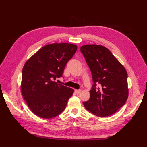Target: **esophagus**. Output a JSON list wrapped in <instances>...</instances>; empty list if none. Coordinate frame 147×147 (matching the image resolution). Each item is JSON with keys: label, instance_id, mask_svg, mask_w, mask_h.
Here are the masks:
<instances>
[{"label": "esophagus", "instance_id": "obj_1", "mask_svg": "<svg viewBox=\"0 0 147 147\" xmlns=\"http://www.w3.org/2000/svg\"><path fill=\"white\" fill-rule=\"evenodd\" d=\"M74 92L76 93V94H79V93L81 92V90H75Z\"/></svg>", "mask_w": 147, "mask_h": 147}]
</instances>
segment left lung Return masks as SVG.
<instances>
[{
  "mask_svg": "<svg viewBox=\"0 0 147 147\" xmlns=\"http://www.w3.org/2000/svg\"><path fill=\"white\" fill-rule=\"evenodd\" d=\"M94 82L90 97L83 102L85 107L99 117L114 114L125 104L129 94L126 69L104 46L92 44L81 47ZM100 86L96 88V83Z\"/></svg>",
  "mask_w": 147,
  "mask_h": 147,
  "instance_id": "1",
  "label": "left lung"
}]
</instances>
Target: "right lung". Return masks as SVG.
<instances>
[{"mask_svg": "<svg viewBox=\"0 0 147 147\" xmlns=\"http://www.w3.org/2000/svg\"><path fill=\"white\" fill-rule=\"evenodd\" d=\"M77 45L55 43L43 46L28 59L22 71L21 90L33 113L51 119L64 111L74 90L55 82L62 76Z\"/></svg>", "mask_w": 147, "mask_h": 147, "instance_id": "add662e5", "label": "right lung"}]
</instances>
